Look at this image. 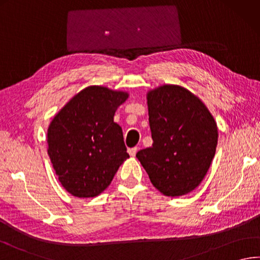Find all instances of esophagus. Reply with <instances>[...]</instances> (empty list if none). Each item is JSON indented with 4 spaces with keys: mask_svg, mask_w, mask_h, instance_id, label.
<instances>
[{
    "mask_svg": "<svg viewBox=\"0 0 260 260\" xmlns=\"http://www.w3.org/2000/svg\"><path fill=\"white\" fill-rule=\"evenodd\" d=\"M137 150H138V148H137V147H135V148H130L128 150V153H129L130 156H132V157H135L136 154H137Z\"/></svg>",
    "mask_w": 260,
    "mask_h": 260,
    "instance_id": "1",
    "label": "esophagus"
}]
</instances>
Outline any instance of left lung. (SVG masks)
<instances>
[{
  "mask_svg": "<svg viewBox=\"0 0 260 260\" xmlns=\"http://www.w3.org/2000/svg\"><path fill=\"white\" fill-rule=\"evenodd\" d=\"M153 146L137 153L150 182L169 197H180L202 183L216 151L218 131L197 96L178 85L147 92Z\"/></svg>",
  "mask_w": 260,
  "mask_h": 260,
  "instance_id": "obj_1",
  "label": "left lung"
}]
</instances>
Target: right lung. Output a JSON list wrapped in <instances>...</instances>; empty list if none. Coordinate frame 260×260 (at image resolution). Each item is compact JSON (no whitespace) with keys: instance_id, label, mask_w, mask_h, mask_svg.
<instances>
[{"instance_id":"obj_1","label":"right lung","mask_w":260,"mask_h":260,"mask_svg":"<svg viewBox=\"0 0 260 260\" xmlns=\"http://www.w3.org/2000/svg\"><path fill=\"white\" fill-rule=\"evenodd\" d=\"M126 91L89 86L54 116L47 129V153L62 187L78 198L102 193L129 157L114 114Z\"/></svg>"}]
</instances>
